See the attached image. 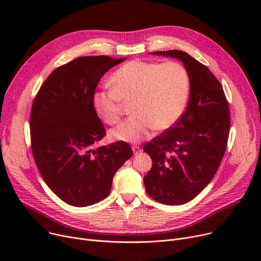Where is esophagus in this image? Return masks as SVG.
<instances>
[{"instance_id":"obj_1","label":"esophagus","mask_w":261,"mask_h":261,"mask_svg":"<svg viewBox=\"0 0 261 261\" xmlns=\"http://www.w3.org/2000/svg\"><path fill=\"white\" fill-rule=\"evenodd\" d=\"M132 150H133V152H134V154H139L140 152H141V148H140V146H133L132 147Z\"/></svg>"}]
</instances>
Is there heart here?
Segmentation results:
<instances>
[{
    "label": "heart",
    "instance_id": "1",
    "mask_svg": "<svg viewBox=\"0 0 261 261\" xmlns=\"http://www.w3.org/2000/svg\"><path fill=\"white\" fill-rule=\"evenodd\" d=\"M111 89L95 91V113L108 125L117 123L121 101L131 102L132 117L113 129V141L140 143L152 132L166 130L180 118L187 105L190 82L186 68L179 62L129 61L110 77Z\"/></svg>",
    "mask_w": 261,
    "mask_h": 261
}]
</instances>
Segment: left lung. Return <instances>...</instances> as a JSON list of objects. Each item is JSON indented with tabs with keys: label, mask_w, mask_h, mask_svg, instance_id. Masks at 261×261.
<instances>
[{
	"label": "left lung",
	"mask_w": 261,
	"mask_h": 261,
	"mask_svg": "<svg viewBox=\"0 0 261 261\" xmlns=\"http://www.w3.org/2000/svg\"><path fill=\"white\" fill-rule=\"evenodd\" d=\"M180 60L189 76L187 108L174 126L144 146L152 167L144 177L149 197L180 205L198 196L224 155L230 117L220 82L210 68L183 50L150 53Z\"/></svg>",
	"instance_id": "8db88e82"
}]
</instances>
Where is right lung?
Listing matches in <instances>:
<instances>
[{
    "instance_id": "add662e5",
    "label": "right lung",
    "mask_w": 261,
    "mask_h": 261,
    "mask_svg": "<svg viewBox=\"0 0 261 261\" xmlns=\"http://www.w3.org/2000/svg\"><path fill=\"white\" fill-rule=\"evenodd\" d=\"M126 58L79 57L57 67L41 86L31 114L32 150L46 185L84 207L111 191L115 172L133 151L126 142L94 146L106 135L92 97L100 78Z\"/></svg>"
}]
</instances>
